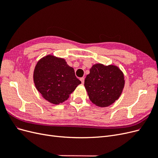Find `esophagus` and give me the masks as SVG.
Segmentation results:
<instances>
[{
    "instance_id": "esophagus-1",
    "label": "esophagus",
    "mask_w": 158,
    "mask_h": 158,
    "mask_svg": "<svg viewBox=\"0 0 158 158\" xmlns=\"http://www.w3.org/2000/svg\"><path fill=\"white\" fill-rule=\"evenodd\" d=\"M80 80H81V82H82V84H84V77H82V78H80Z\"/></svg>"
}]
</instances>
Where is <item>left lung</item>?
Instances as JSON below:
<instances>
[{"label": "left lung", "instance_id": "1", "mask_svg": "<svg viewBox=\"0 0 158 158\" xmlns=\"http://www.w3.org/2000/svg\"><path fill=\"white\" fill-rule=\"evenodd\" d=\"M125 80L123 71L117 66L94 64L84 80V86L90 101L100 107L115 102L123 92Z\"/></svg>", "mask_w": 158, "mask_h": 158}]
</instances>
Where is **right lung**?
Masks as SVG:
<instances>
[{"mask_svg":"<svg viewBox=\"0 0 158 158\" xmlns=\"http://www.w3.org/2000/svg\"><path fill=\"white\" fill-rule=\"evenodd\" d=\"M33 79L41 96L54 105L66 101L81 84L66 60L53 55H47L37 61Z\"/></svg>","mask_w":158,"mask_h":158,"instance_id":"obj_1","label":"right lung"}]
</instances>
